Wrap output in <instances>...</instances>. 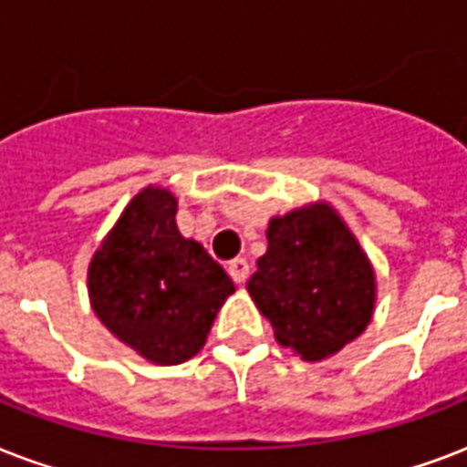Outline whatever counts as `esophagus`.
<instances>
[{"mask_svg":"<svg viewBox=\"0 0 467 467\" xmlns=\"http://www.w3.org/2000/svg\"><path fill=\"white\" fill-rule=\"evenodd\" d=\"M227 274L233 276L234 284H244V279L249 276V265L247 259H233V262H227Z\"/></svg>","mask_w":467,"mask_h":467,"instance_id":"esophagus-1","label":"esophagus"}]
</instances>
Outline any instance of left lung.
Instances as JSON below:
<instances>
[{
  "label": "left lung",
  "instance_id": "8db88e82",
  "mask_svg": "<svg viewBox=\"0 0 467 467\" xmlns=\"http://www.w3.org/2000/svg\"><path fill=\"white\" fill-rule=\"evenodd\" d=\"M266 242L247 291L279 345L318 362L362 336L375 311V269L328 202L272 218Z\"/></svg>",
  "mask_w": 467,
  "mask_h": 467
}]
</instances>
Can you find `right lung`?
Segmentation results:
<instances>
[{
    "label": "right lung",
    "mask_w": 467,
    "mask_h": 467,
    "mask_svg": "<svg viewBox=\"0 0 467 467\" xmlns=\"http://www.w3.org/2000/svg\"><path fill=\"white\" fill-rule=\"evenodd\" d=\"M176 208L166 188L139 191L88 269L92 311L112 336L156 365L198 355L234 291L202 244L178 233Z\"/></svg>",
    "instance_id": "1"
}]
</instances>
